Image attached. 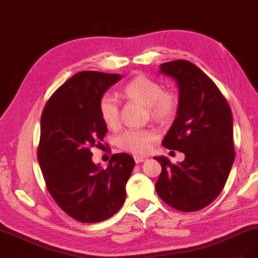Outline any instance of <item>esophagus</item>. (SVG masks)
<instances>
[{
	"mask_svg": "<svg viewBox=\"0 0 258 258\" xmlns=\"http://www.w3.org/2000/svg\"><path fill=\"white\" fill-rule=\"evenodd\" d=\"M135 159V163L136 164H140V163H144L145 160H147V157H141V156H134Z\"/></svg>",
	"mask_w": 258,
	"mask_h": 258,
	"instance_id": "obj_1",
	"label": "esophagus"
}]
</instances>
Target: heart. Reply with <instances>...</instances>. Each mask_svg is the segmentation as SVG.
I'll list each match as a JSON object with an SVG mask.
<instances>
[{
    "label": "heart",
    "mask_w": 258,
    "mask_h": 258,
    "mask_svg": "<svg viewBox=\"0 0 258 258\" xmlns=\"http://www.w3.org/2000/svg\"><path fill=\"white\" fill-rule=\"evenodd\" d=\"M125 97L147 106L149 116L160 124L172 121L178 110L179 100L172 91H164L163 86L145 74L134 76L123 88ZM99 112L105 125L116 128L120 122V105L109 93L103 94L99 101ZM157 138L151 130H127L116 138L117 146L137 155L147 154Z\"/></svg>",
    "instance_id": "heart-1"
}]
</instances>
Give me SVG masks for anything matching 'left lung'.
Returning a JSON list of instances; mask_svg holds the SVG:
<instances>
[{
	"instance_id": "1",
	"label": "left lung",
	"mask_w": 258,
	"mask_h": 258,
	"mask_svg": "<svg viewBox=\"0 0 258 258\" xmlns=\"http://www.w3.org/2000/svg\"><path fill=\"white\" fill-rule=\"evenodd\" d=\"M159 71L174 79L179 90L176 118L163 146L182 152L185 159L174 165L165 156H155L161 166L155 189L169 206L197 212L220 195L232 169V110L216 84L192 62H165Z\"/></svg>"
}]
</instances>
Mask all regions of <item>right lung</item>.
Wrapping results in <instances>:
<instances>
[{
    "instance_id": "1",
    "label": "right lung",
    "mask_w": 258,
    "mask_h": 258,
    "mask_svg": "<svg viewBox=\"0 0 258 258\" xmlns=\"http://www.w3.org/2000/svg\"><path fill=\"white\" fill-rule=\"evenodd\" d=\"M121 78L98 71L76 73L52 94L42 111L37 155L46 188L57 205L80 222L106 220L125 201L134 158L113 154L103 168L93 163L90 152L107 133L99 101Z\"/></svg>"
}]
</instances>
